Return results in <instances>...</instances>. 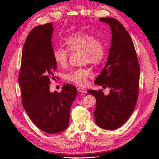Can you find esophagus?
<instances>
[{"label": "esophagus", "mask_w": 159, "mask_h": 159, "mask_svg": "<svg viewBox=\"0 0 159 159\" xmlns=\"http://www.w3.org/2000/svg\"><path fill=\"white\" fill-rule=\"evenodd\" d=\"M77 90H78L79 92L82 93H86V90L84 89V88H82V87H78Z\"/></svg>", "instance_id": "34e87169"}]
</instances>
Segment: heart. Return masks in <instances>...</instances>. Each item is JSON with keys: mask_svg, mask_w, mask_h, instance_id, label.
I'll list each match as a JSON object with an SVG mask.
<instances>
[{"mask_svg": "<svg viewBox=\"0 0 159 159\" xmlns=\"http://www.w3.org/2000/svg\"><path fill=\"white\" fill-rule=\"evenodd\" d=\"M67 48H56L53 51V57L59 66L66 67L68 63L69 51L82 52L84 63H89L93 66L100 64L106 55V44L105 41L96 37L90 33L81 32L69 35L65 39ZM93 76L92 70L88 67L76 68L70 70L65 76V79L79 86H85L89 78Z\"/></svg>", "mask_w": 159, "mask_h": 159, "instance_id": "heart-1", "label": "heart"}]
</instances>
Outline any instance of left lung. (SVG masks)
Wrapping results in <instances>:
<instances>
[{
    "label": "left lung",
    "mask_w": 159,
    "mask_h": 159,
    "mask_svg": "<svg viewBox=\"0 0 159 159\" xmlns=\"http://www.w3.org/2000/svg\"><path fill=\"white\" fill-rule=\"evenodd\" d=\"M99 21L109 25L112 39L107 61L94 83L111 90L107 96L101 90L88 92L96 99V124L111 130L125 124L136 106L140 68L132 40L121 23L113 17H101Z\"/></svg>",
    "instance_id": "obj_1"
}]
</instances>
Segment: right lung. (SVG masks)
I'll return each mask as SVG.
<instances>
[{
	"mask_svg": "<svg viewBox=\"0 0 159 159\" xmlns=\"http://www.w3.org/2000/svg\"><path fill=\"white\" fill-rule=\"evenodd\" d=\"M52 23L33 28L23 46L18 81L22 105L29 118L41 130L56 134L66 130L76 88L64 84L61 92H50V79L57 63L53 57Z\"/></svg>",
	"mask_w": 159,
	"mask_h": 159,
	"instance_id": "1",
	"label": "right lung"
}]
</instances>
